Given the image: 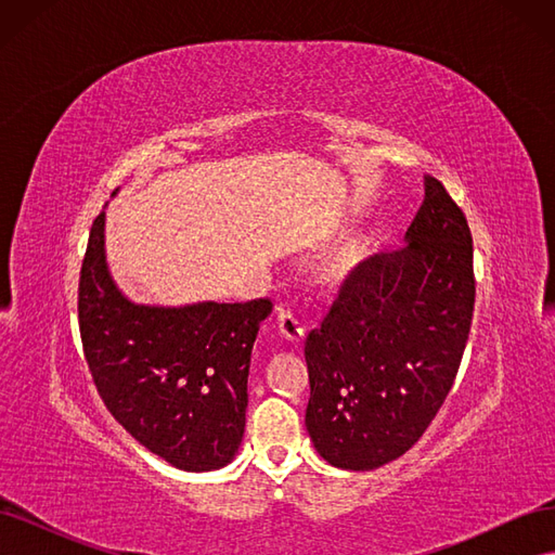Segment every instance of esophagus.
I'll return each mask as SVG.
<instances>
[{"mask_svg": "<svg viewBox=\"0 0 555 555\" xmlns=\"http://www.w3.org/2000/svg\"><path fill=\"white\" fill-rule=\"evenodd\" d=\"M278 333L292 345H298L306 335L304 326H300V322L294 317V312L287 310V308H278Z\"/></svg>", "mask_w": 555, "mask_h": 555, "instance_id": "34e87169", "label": "esophagus"}]
</instances>
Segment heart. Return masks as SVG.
I'll list each match as a JSON object with an SVG mask.
<instances>
[{
	"mask_svg": "<svg viewBox=\"0 0 555 555\" xmlns=\"http://www.w3.org/2000/svg\"><path fill=\"white\" fill-rule=\"evenodd\" d=\"M361 251H363L361 241L347 243L340 251H335V255L322 266V280L326 284H338L340 280H345L351 271H354V266L361 261Z\"/></svg>",
	"mask_w": 555,
	"mask_h": 555,
	"instance_id": "b5f03b06",
	"label": "heart"
}]
</instances>
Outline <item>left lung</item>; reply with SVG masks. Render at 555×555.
Wrapping results in <instances>:
<instances>
[{
    "label": "left lung",
    "instance_id": "8db88e82",
    "mask_svg": "<svg viewBox=\"0 0 555 555\" xmlns=\"http://www.w3.org/2000/svg\"><path fill=\"white\" fill-rule=\"evenodd\" d=\"M473 308V236L428 178L405 247L359 263L306 340V426L319 456L365 473L422 438L459 373Z\"/></svg>",
    "mask_w": 555,
    "mask_h": 555
}]
</instances>
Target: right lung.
<instances>
[{
    "instance_id": "1",
    "label": "right lung",
    "mask_w": 555,
    "mask_h": 555,
    "mask_svg": "<svg viewBox=\"0 0 555 555\" xmlns=\"http://www.w3.org/2000/svg\"><path fill=\"white\" fill-rule=\"evenodd\" d=\"M271 312L268 298L137 304L111 275L106 208L94 220L78 287L90 373L131 438L173 467L210 473L236 459L251 347Z\"/></svg>"
}]
</instances>
